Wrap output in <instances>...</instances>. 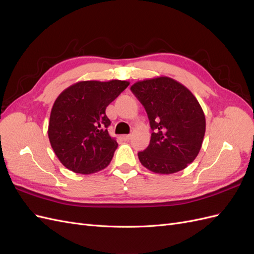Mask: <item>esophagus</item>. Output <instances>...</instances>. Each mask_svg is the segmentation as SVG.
Wrapping results in <instances>:
<instances>
[{
    "instance_id": "obj_1",
    "label": "esophagus",
    "mask_w": 254,
    "mask_h": 254,
    "mask_svg": "<svg viewBox=\"0 0 254 254\" xmlns=\"http://www.w3.org/2000/svg\"><path fill=\"white\" fill-rule=\"evenodd\" d=\"M122 137H123V140L128 141V140H130V137H131V134H124Z\"/></svg>"
}]
</instances>
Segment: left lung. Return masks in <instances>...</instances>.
Listing matches in <instances>:
<instances>
[{
	"label": "left lung",
	"mask_w": 254,
	"mask_h": 254,
	"mask_svg": "<svg viewBox=\"0 0 254 254\" xmlns=\"http://www.w3.org/2000/svg\"><path fill=\"white\" fill-rule=\"evenodd\" d=\"M130 90L145 108L152 130L148 147L137 152L142 165L157 174L184 170L198 156L205 132L196 97L166 76L137 81Z\"/></svg>",
	"instance_id": "1"
}]
</instances>
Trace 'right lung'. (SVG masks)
Masks as SVG:
<instances>
[{
    "mask_svg": "<svg viewBox=\"0 0 254 254\" xmlns=\"http://www.w3.org/2000/svg\"><path fill=\"white\" fill-rule=\"evenodd\" d=\"M129 86L125 80H87L65 89L54 103L49 139L67 170L89 175L109 165L118 142L111 137L106 108Z\"/></svg>",
    "mask_w": 254,
    "mask_h": 254,
    "instance_id": "right-lung-1",
    "label": "right lung"
}]
</instances>
